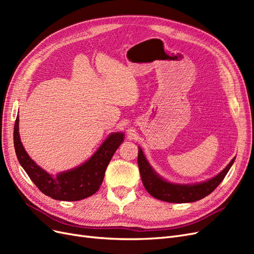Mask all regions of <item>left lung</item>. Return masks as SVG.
<instances>
[{"label":"left lung","instance_id":"8db88e82","mask_svg":"<svg viewBox=\"0 0 254 254\" xmlns=\"http://www.w3.org/2000/svg\"><path fill=\"white\" fill-rule=\"evenodd\" d=\"M235 158L232 159L226 168H224L217 176L210 180L194 184H179L172 183L164 180L152 170V167L146 160L144 152L139 147V155H137V165L140 168V174L144 188L148 193L159 200H163L172 203H186L194 202L205 196L210 195L216 189L219 183L224 180L229 170L231 168Z\"/></svg>","mask_w":254,"mask_h":254}]
</instances>
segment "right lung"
<instances>
[{
  "label": "right lung",
  "mask_w": 254,
  "mask_h": 254,
  "mask_svg": "<svg viewBox=\"0 0 254 254\" xmlns=\"http://www.w3.org/2000/svg\"><path fill=\"white\" fill-rule=\"evenodd\" d=\"M123 141V132L111 133L83 164L55 177L42 170L27 155L20 140L19 117L13 129L14 150L21 166L44 195L63 201H77L96 193L103 183L107 166Z\"/></svg>",
  "instance_id": "1"
}]
</instances>
